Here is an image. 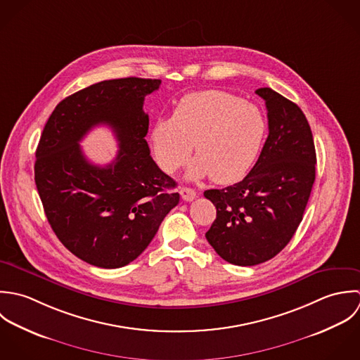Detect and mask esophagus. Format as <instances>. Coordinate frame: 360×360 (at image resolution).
I'll use <instances>...</instances> for the list:
<instances>
[{"mask_svg":"<svg viewBox=\"0 0 360 360\" xmlns=\"http://www.w3.org/2000/svg\"><path fill=\"white\" fill-rule=\"evenodd\" d=\"M179 193H181V198H182L185 202H192V200L196 198V192H195L192 188H188V186L181 188Z\"/></svg>","mask_w":360,"mask_h":360,"instance_id":"1","label":"esophagus"}]
</instances>
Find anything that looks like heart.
I'll return each instance as SVG.
<instances>
[{"mask_svg":"<svg viewBox=\"0 0 360 360\" xmlns=\"http://www.w3.org/2000/svg\"><path fill=\"white\" fill-rule=\"evenodd\" d=\"M267 122L262 110L219 90L188 94L175 105L171 118H158L151 144L160 167L172 174L198 157L192 178L212 176L217 184L242 179L257 160Z\"/></svg>","mask_w":360,"mask_h":360,"instance_id":"heart-1","label":"heart"}]
</instances>
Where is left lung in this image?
Returning a JSON list of instances; mask_svg holds the SVG:
<instances>
[{
    "label": "left lung",
    "mask_w": 360,
    "mask_h": 360,
    "mask_svg": "<svg viewBox=\"0 0 360 360\" xmlns=\"http://www.w3.org/2000/svg\"><path fill=\"white\" fill-rule=\"evenodd\" d=\"M269 136L252 171L238 184L205 192L217 209L206 238L225 262L256 266L278 255L296 232L316 178V150L302 110L270 87Z\"/></svg>",
    "instance_id": "obj_1"
}]
</instances>
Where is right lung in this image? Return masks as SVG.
<instances>
[{
    "label": "right lung",
    "mask_w": 360,
    "mask_h": 360,
    "mask_svg": "<svg viewBox=\"0 0 360 360\" xmlns=\"http://www.w3.org/2000/svg\"><path fill=\"white\" fill-rule=\"evenodd\" d=\"M160 79L103 80L64 98L50 115L36 150L34 182L44 213L63 245L101 269L134 262L178 203L176 182L146 142L144 97ZM97 124L113 128L120 150L110 165H91L78 142Z\"/></svg>",
    "instance_id": "1"
}]
</instances>
